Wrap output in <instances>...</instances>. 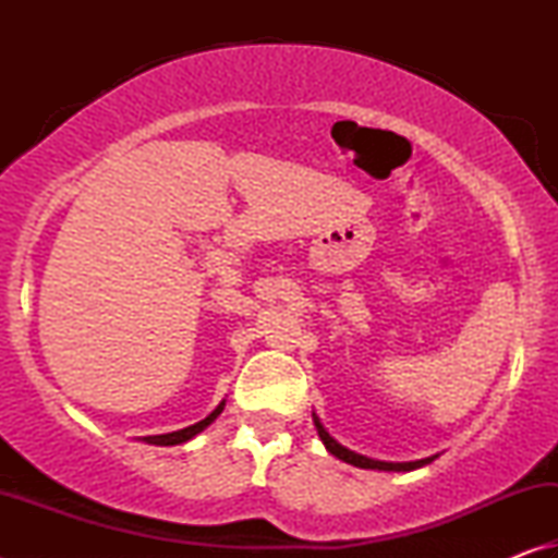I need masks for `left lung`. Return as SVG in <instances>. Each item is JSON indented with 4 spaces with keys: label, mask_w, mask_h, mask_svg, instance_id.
Listing matches in <instances>:
<instances>
[{
    "label": "left lung",
    "mask_w": 558,
    "mask_h": 558,
    "mask_svg": "<svg viewBox=\"0 0 558 558\" xmlns=\"http://www.w3.org/2000/svg\"><path fill=\"white\" fill-rule=\"evenodd\" d=\"M313 421H315V428H317L319 440L325 442V448H327L329 452H332L335 458L344 460V462H349V465H354V468H364V470H386V472H411V470H415V468L428 465V462H433V460L438 458V456H430V458L413 460V462H384V460H374V458L359 456V452L349 450V448H344V446H339V442L325 430V426H323V423H319V418H317L315 413H313Z\"/></svg>",
    "instance_id": "1"
}]
</instances>
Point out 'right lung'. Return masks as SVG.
Returning a JSON list of instances; mask_svg holds the SVG:
<instances>
[{
  "mask_svg": "<svg viewBox=\"0 0 558 558\" xmlns=\"http://www.w3.org/2000/svg\"><path fill=\"white\" fill-rule=\"evenodd\" d=\"M223 405H226V401H221L209 415H206L204 421L194 423V426H186V428L174 430V433H162V436H145L143 440L149 442V446H179V442L192 440L194 436H199V433H202L206 426H211V423H214L216 418H219V413L223 411Z\"/></svg>",
  "mask_w": 558,
  "mask_h": 558,
  "instance_id": "right-lung-1",
  "label": "right lung"
}]
</instances>
